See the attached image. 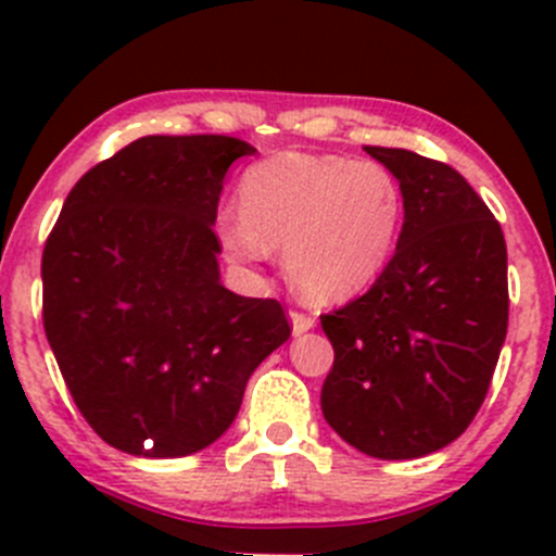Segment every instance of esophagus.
<instances>
[{"mask_svg": "<svg viewBox=\"0 0 556 556\" xmlns=\"http://www.w3.org/2000/svg\"><path fill=\"white\" fill-rule=\"evenodd\" d=\"M290 323H293V333H295V336L306 333V330L314 328V317H312V314L299 312V309L290 312Z\"/></svg>", "mask_w": 556, "mask_h": 556, "instance_id": "1", "label": "esophagus"}]
</instances>
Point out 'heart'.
Returning a JSON list of instances; mask_svg holds the SVG:
<instances>
[{
  "mask_svg": "<svg viewBox=\"0 0 556 556\" xmlns=\"http://www.w3.org/2000/svg\"><path fill=\"white\" fill-rule=\"evenodd\" d=\"M242 212L217 223L228 255L252 263L268 244H285L295 288L328 304L355 295L387 266L403 193L377 161L279 153L244 174Z\"/></svg>",
  "mask_w": 556,
  "mask_h": 556,
  "instance_id": "heart-1",
  "label": "heart"
}]
</instances>
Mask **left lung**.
I'll return each mask as SVG.
<instances>
[{
    "label": "left lung",
    "mask_w": 556,
    "mask_h": 556,
    "mask_svg": "<svg viewBox=\"0 0 556 556\" xmlns=\"http://www.w3.org/2000/svg\"><path fill=\"white\" fill-rule=\"evenodd\" d=\"M403 193L395 255L361 299L323 314L333 344L323 414L368 457L444 450L473 422L508 330L501 223L459 172L401 148H366Z\"/></svg>",
    "instance_id": "left-lung-1"
}]
</instances>
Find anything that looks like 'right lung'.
Here are the masks:
<instances>
[{"label": "right lung", "instance_id": "1", "mask_svg": "<svg viewBox=\"0 0 556 556\" xmlns=\"http://www.w3.org/2000/svg\"><path fill=\"white\" fill-rule=\"evenodd\" d=\"M220 134L142 137L77 179L42 252V323L86 422L115 450L185 457L215 444L250 374L290 339L274 299L220 285Z\"/></svg>", "mask_w": 556, "mask_h": 556}]
</instances>
